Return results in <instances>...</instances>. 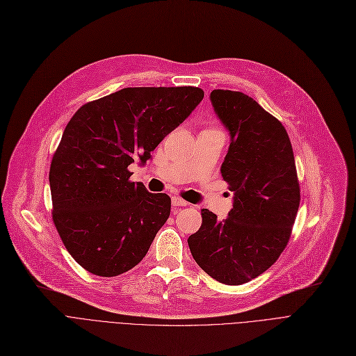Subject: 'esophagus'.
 Instances as JSON below:
<instances>
[{
    "label": "esophagus",
    "mask_w": 356,
    "mask_h": 356,
    "mask_svg": "<svg viewBox=\"0 0 356 356\" xmlns=\"http://www.w3.org/2000/svg\"><path fill=\"white\" fill-rule=\"evenodd\" d=\"M172 203H173V207H176V208H179V207H188V202L186 200H183L181 197H179V196H173L172 197Z\"/></svg>",
    "instance_id": "34e87169"
}]
</instances>
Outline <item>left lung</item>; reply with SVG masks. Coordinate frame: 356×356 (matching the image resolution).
<instances>
[{"label":"left lung","instance_id":"8db88e82","mask_svg":"<svg viewBox=\"0 0 356 356\" xmlns=\"http://www.w3.org/2000/svg\"><path fill=\"white\" fill-rule=\"evenodd\" d=\"M231 134L220 175L235 193L225 220L202 209L188 244L197 266L216 282L239 286L267 271L289 244L300 204L293 147L284 125L242 92H211Z\"/></svg>","mask_w":356,"mask_h":356}]
</instances>
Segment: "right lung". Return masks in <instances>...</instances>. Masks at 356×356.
<instances>
[{"label":"right lung","instance_id":"1","mask_svg":"<svg viewBox=\"0 0 356 356\" xmlns=\"http://www.w3.org/2000/svg\"><path fill=\"white\" fill-rule=\"evenodd\" d=\"M196 86L124 88L82 105L51 159V218L86 271L115 277L134 268L170 215L165 193L131 181L128 165L153 149L203 99Z\"/></svg>","mask_w":356,"mask_h":356}]
</instances>
